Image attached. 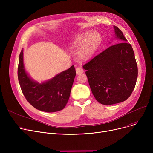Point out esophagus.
<instances>
[{
	"label": "esophagus",
	"mask_w": 153,
	"mask_h": 153,
	"mask_svg": "<svg viewBox=\"0 0 153 153\" xmlns=\"http://www.w3.org/2000/svg\"><path fill=\"white\" fill-rule=\"evenodd\" d=\"M76 71L77 74H78V75L80 74H82V73H83V72H84V70H83V69L81 67H77L76 68Z\"/></svg>",
	"instance_id": "obj_1"
}]
</instances>
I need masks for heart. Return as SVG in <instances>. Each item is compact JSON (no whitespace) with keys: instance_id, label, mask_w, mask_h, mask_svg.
<instances>
[{"instance_id":"obj_1","label":"heart","mask_w":153,"mask_h":153,"mask_svg":"<svg viewBox=\"0 0 153 153\" xmlns=\"http://www.w3.org/2000/svg\"><path fill=\"white\" fill-rule=\"evenodd\" d=\"M98 33L96 32L87 34V33L80 34L77 36L72 43V48L82 46L79 52V56L81 59H87L91 55L95 45L99 41Z\"/></svg>"}]
</instances>
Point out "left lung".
<instances>
[{"label": "left lung", "mask_w": 153, "mask_h": 153, "mask_svg": "<svg viewBox=\"0 0 153 153\" xmlns=\"http://www.w3.org/2000/svg\"><path fill=\"white\" fill-rule=\"evenodd\" d=\"M122 43L111 45L84 64L85 74L95 99L113 105L131 95L138 77V66L131 45L122 31L114 26Z\"/></svg>", "instance_id": "8db88e82"}]
</instances>
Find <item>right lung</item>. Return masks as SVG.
<instances>
[{"label": "right lung", "mask_w": 153, "mask_h": 153, "mask_svg": "<svg viewBox=\"0 0 153 153\" xmlns=\"http://www.w3.org/2000/svg\"><path fill=\"white\" fill-rule=\"evenodd\" d=\"M76 72L74 66L45 82L39 84L31 79L23 65V50L19 56L18 79L23 94L35 108L56 112L62 110L69 100Z\"/></svg>", "instance_id": "obj_1"}]
</instances>
